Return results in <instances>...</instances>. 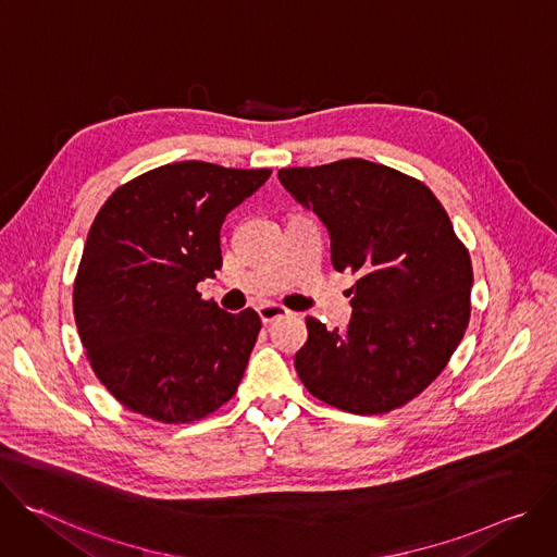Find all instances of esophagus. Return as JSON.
Segmentation results:
<instances>
[{
	"instance_id": "obj_1",
	"label": "esophagus",
	"mask_w": 557,
	"mask_h": 557,
	"mask_svg": "<svg viewBox=\"0 0 557 557\" xmlns=\"http://www.w3.org/2000/svg\"><path fill=\"white\" fill-rule=\"evenodd\" d=\"M258 312H260V320L264 322V324H271V322H275V320H282V317H286L288 314V310L284 308V306H280V304H262L260 308H258Z\"/></svg>"
}]
</instances>
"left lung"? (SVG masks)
Here are the masks:
<instances>
[{
  "mask_svg": "<svg viewBox=\"0 0 557 557\" xmlns=\"http://www.w3.org/2000/svg\"><path fill=\"white\" fill-rule=\"evenodd\" d=\"M277 176L326 224L333 267L357 275L346 329L306 317L301 383L352 414L406 406L443 372L469 324L473 271L447 211L421 181L363 158Z\"/></svg>",
  "mask_w": 557,
  "mask_h": 557,
  "instance_id": "left-lung-1",
  "label": "left lung"
}]
</instances>
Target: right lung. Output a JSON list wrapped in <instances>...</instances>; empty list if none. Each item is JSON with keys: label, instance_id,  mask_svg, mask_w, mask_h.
Returning <instances> with one entry per match:
<instances>
[{"label": "right lung", "instance_id": "right-lung-1", "mask_svg": "<svg viewBox=\"0 0 557 557\" xmlns=\"http://www.w3.org/2000/svg\"><path fill=\"white\" fill-rule=\"evenodd\" d=\"M271 170L156 168L97 213L74 277V322L99 381L127 410L189 423L224 406L262 329L196 290L222 267L220 228Z\"/></svg>", "mask_w": 557, "mask_h": 557}]
</instances>
